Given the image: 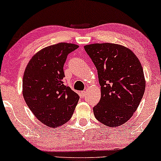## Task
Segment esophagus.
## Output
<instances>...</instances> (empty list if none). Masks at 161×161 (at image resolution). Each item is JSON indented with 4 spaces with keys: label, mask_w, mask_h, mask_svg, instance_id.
<instances>
[{
    "label": "esophagus",
    "mask_w": 161,
    "mask_h": 161,
    "mask_svg": "<svg viewBox=\"0 0 161 161\" xmlns=\"http://www.w3.org/2000/svg\"><path fill=\"white\" fill-rule=\"evenodd\" d=\"M80 95H81V97H86V91L81 92H80Z\"/></svg>",
    "instance_id": "34e87169"
}]
</instances>
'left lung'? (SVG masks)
<instances>
[{
	"label": "left lung",
	"instance_id": "obj_1",
	"mask_svg": "<svg viewBox=\"0 0 161 161\" xmlns=\"http://www.w3.org/2000/svg\"><path fill=\"white\" fill-rule=\"evenodd\" d=\"M84 48L96 66L101 86V100L93 108L95 118L107 126L124 124L136 111L145 92L140 60L118 44H91Z\"/></svg>",
	"mask_w": 161,
	"mask_h": 161
}]
</instances>
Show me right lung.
Returning a JSON list of instances; mask_svg holds the SVG:
<instances>
[{"label": "right lung", "mask_w": 161, "mask_h": 161, "mask_svg": "<svg viewBox=\"0 0 161 161\" xmlns=\"http://www.w3.org/2000/svg\"><path fill=\"white\" fill-rule=\"evenodd\" d=\"M71 43L50 45L28 63L23 79V95L32 114L47 126L65 124L73 116L79 97L63 82L67 55L78 48Z\"/></svg>", "instance_id": "1"}]
</instances>
